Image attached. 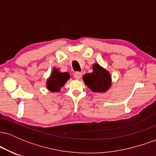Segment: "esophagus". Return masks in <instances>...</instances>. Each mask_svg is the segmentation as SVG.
Returning <instances> with one entry per match:
<instances>
[{
	"mask_svg": "<svg viewBox=\"0 0 156 156\" xmlns=\"http://www.w3.org/2000/svg\"><path fill=\"white\" fill-rule=\"evenodd\" d=\"M81 76H82V73L80 72H76L74 73V77L76 79L79 80L80 78H81Z\"/></svg>",
	"mask_w": 156,
	"mask_h": 156,
	"instance_id": "esophagus-1",
	"label": "esophagus"
}]
</instances>
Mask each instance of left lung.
Segmentation results:
<instances>
[{
  "mask_svg": "<svg viewBox=\"0 0 156 156\" xmlns=\"http://www.w3.org/2000/svg\"><path fill=\"white\" fill-rule=\"evenodd\" d=\"M93 72L83 76L84 83L94 92H105L111 87V76L98 64L93 65Z\"/></svg>",
  "mask_w": 156,
  "mask_h": 156,
  "instance_id": "obj_1",
  "label": "left lung"
}]
</instances>
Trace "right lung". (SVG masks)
I'll use <instances>...</instances> for the list:
<instances>
[{"mask_svg":"<svg viewBox=\"0 0 156 156\" xmlns=\"http://www.w3.org/2000/svg\"><path fill=\"white\" fill-rule=\"evenodd\" d=\"M70 78L68 73H61L54 68L47 81V88L51 92H59L61 87Z\"/></svg>","mask_w":156,"mask_h":156,"instance_id":"add662e5","label":"right lung"}]
</instances>
